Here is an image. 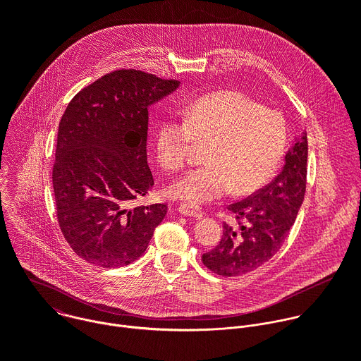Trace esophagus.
<instances>
[{"label":"esophagus","mask_w":361,"mask_h":361,"mask_svg":"<svg viewBox=\"0 0 361 361\" xmlns=\"http://www.w3.org/2000/svg\"><path fill=\"white\" fill-rule=\"evenodd\" d=\"M178 212L180 214L185 216V217H194V219H202L204 213L200 207H197V205H191V204H181L178 207Z\"/></svg>","instance_id":"34e87169"}]
</instances>
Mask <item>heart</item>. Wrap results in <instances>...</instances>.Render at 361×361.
Returning <instances> with one entry per match:
<instances>
[{"mask_svg": "<svg viewBox=\"0 0 361 361\" xmlns=\"http://www.w3.org/2000/svg\"><path fill=\"white\" fill-rule=\"evenodd\" d=\"M184 120L160 123L156 148L160 164L181 170L192 147L209 145L207 166L178 178L170 194L191 205H201L234 190L247 195L277 171L286 149L287 128L280 113L262 107L238 91H217L195 99L184 109Z\"/></svg>", "mask_w": 361, "mask_h": 361, "instance_id": "heart-1", "label": "heart"}]
</instances>
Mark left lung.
<instances>
[{
  "mask_svg": "<svg viewBox=\"0 0 361 361\" xmlns=\"http://www.w3.org/2000/svg\"><path fill=\"white\" fill-rule=\"evenodd\" d=\"M307 137L286 154L281 173L248 198L230 204L238 226H223L220 243L201 257L202 264L223 277L254 271L280 250L304 200L307 183Z\"/></svg>",
  "mask_w": 361,
  "mask_h": 361,
  "instance_id": "obj_1",
  "label": "left lung"
}]
</instances>
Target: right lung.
<instances>
[{
    "label": "right lung",
    "instance_id": "1",
    "mask_svg": "<svg viewBox=\"0 0 361 361\" xmlns=\"http://www.w3.org/2000/svg\"><path fill=\"white\" fill-rule=\"evenodd\" d=\"M177 80L116 70L82 88L67 106L57 137L53 187L57 220L73 251L111 269L144 254L166 204L138 205L154 178L147 164L148 107Z\"/></svg>",
    "mask_w": 361,
    "mask_h": 361
}]
</instances>
